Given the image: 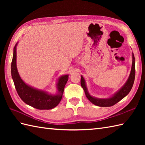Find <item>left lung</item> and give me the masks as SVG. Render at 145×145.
<instances>
[{
  "instance_id": "8db88e82",
  "label": "left lung",
  "mask_w": 145,
  "mask_h": 145,
  "mask_svg": "<svg viewBox=\"0 0 145 145\" xmlns=\"http://www.w3.org/2000/svg\"><path fill=\"white\" fill-rule=\"evenodd\" d=\"M132 54H133V55H132V57H133V60L132 61H132L131 73L130 76H129L128 80L126 82V84L124 85L123 87L120 89L116 94L114 95L112 97L107 98V99H99V98H96L91 97V95H90V94L88 93L84 77L81 76L80 84L82 87L84 88L86 97H87V98L92 103L98 106H112L118 103V101L123 99V98L125 97L129 93V92L131 90L132 87H133L135 78V60L133 53Z\"/></svg>"
}]
</instances>
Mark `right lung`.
<instances>
[{"label": "right lung", "instance_id": "obj_1", "mask_svg": "<svg viewBox=\"0 0 145 145\" xmlns=\"http://www.w3.org/2000/svg\"><path fill=\"white\" fill-rule=\"evenodd\" d=\"M16 44L14 48V54L11 64V74L15 89L18 96L26 104L39 110H50L54 108L62 98L64 88L69 78L65 75L58 79L57 88L58 93L56 95H51L44 91L30 87L24 82L18 74L16 65Z\"/></svg>", "mask_w": 145, "mask_h": 145}]
</instances>
